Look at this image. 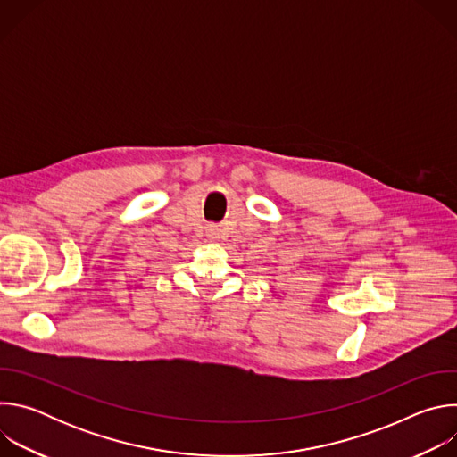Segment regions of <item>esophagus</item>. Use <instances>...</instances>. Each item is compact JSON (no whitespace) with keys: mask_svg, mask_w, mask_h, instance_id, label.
Returning a JSON list of instances; mask_svg holds the SVG:
<instances>
[{"mask_svg":"<svg viewBox=\"0 0 457 457\" xmlns=\"http://www.w3.org/2000/svg\"><path fill=\"white\" fill-rule=\"evenodd\" d=\"M208 238H217V235H219V229H215V228H208Z\"/></svg>","mask_w":457,"mask_h":457,"instance_id":"1","label":"esophagus"}]
</instances>
